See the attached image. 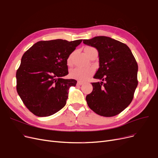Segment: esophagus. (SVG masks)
<instances>
[{
  "label": "esophagus",
  "instance_id": "1",
  "mask_svg": "<svg viewBox=\"0 0 158 158\" xmlns=\"http://www.w3.org/2000/svg\"><path fill=\"white\" fill-rule=\"evenodd\" d=\"M83 83H84L83 82H82V81H79L78 82H77V85H82Z\"/></svg>",
  "mask_w": 158,
  "mask_h": 158
}]
</instances>
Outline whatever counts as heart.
Wrapping results in <instances>:
<instances>
[{"label":"heart","instance_id":"b5f03b06","mask_svg":"<svg viewBox=\"0 0 158 158\" xmlns=\"http://www.w3.org/2000/svg\"><path fill=\"white\" fill-rule=\"evenodd\" d=\"M92 48L91 47H86L85 49ZM72 63V54L70 55L67 58V64L70 66ZM93 73V70L91 68H83L77 67L72 69L69 72V76L72 79L79 81H85Z\"/></svg>","mask_w":158,"mask_h":158}]
</instances>
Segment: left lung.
I'll return each instance as SVG.
<instances>
[{"mask_svg": "<svg viewBox=\"0 0 158 158\" xmlns=\"http://www.w3.org/2000/svg\"><path fill=\"white\" fill-rule=\"evenodd\" d=\"M83 43L98 51L100 68L94 78L102 81L91 83L87 104L100 116L117 115L131 103L138 85L135 58L127 45L109 37L96 36Z\"/></svg>", "mask_w": 158, "mask_h": 158, "instance_id": "8db88e82", "label": "left lung"}]
</instances>
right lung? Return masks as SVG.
<instances>
[{
    "label": "right lung",
    "mask_w": 158,
    "mask_h": 158,
    "mask_svg": "<svg viewBox=\"0 0 158 158\" xmlns=\"http://www.w3.org/2000/svg\"><path fill=\"white\" fill-rule=\"evenodd\" d=\"M82 40L40 41L29 48L16 72V89L27 108L43 117L53 114L66 103L68 90L77 81L64 79L67 58Z\"/></svg>",
    "instance_id": "add662e5"
}]
</instances>
